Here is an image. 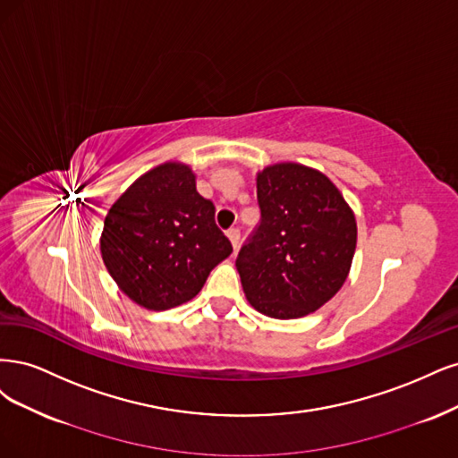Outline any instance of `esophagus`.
I'll return each instance as SVG.
<instances>
[{"instance_id":"34e87169","label":"esophagus","mask_w":458,"mask_h":458,"mask_svg":"<svg viewBox=\"0 0 458 458\" xmlns=\"http://www.w3.org/2000/svg\"><path fill=\"white\" fill-rule=\"evenodd\" d=\"M226 235H228V240L232 242V247L238 249V245H240V228L232 226V228L226 232Z\"/></svg>"}]
</instances>
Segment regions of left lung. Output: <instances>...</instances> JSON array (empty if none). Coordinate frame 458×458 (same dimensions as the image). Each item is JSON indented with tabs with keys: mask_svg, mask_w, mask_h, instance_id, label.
<instances>
[{
	"mask_svg": "<svg viewBox=\"0 0 458 458\" xmlns=\"http://www.w3.org/2000/svg\"><path fill=\"white\" fill-rule=\"evenodd\" d=\"M260 220L238 267L245 297L260 314L302 318L343 287L356 250V218L316 169L277 164L257 176Z\"/></svg>",
	"mask_w": 458,
	"mask_h": 458,
	"instance_id": "8db88e82",
	"label": "left lung"
}]
</instances>
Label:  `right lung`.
Returning a JSON list of instances; mask_svg holds the SVG:
<instances>
[{"instance_id": "right-lung-1", "label": "right lung", "mask_w": 458, "mask_h": 458, "mask_svg": "<svg viewBox=\"0 0 458 458\" xmlns=\"http://www.w3.org/2000/svg\"><path fill=\"white\" fill-rule=\"evenodd\" d=\"M102 260L129 299L169 310L194 299L232 243L215 223V205L181 164H164L132 182L105 220Z\"/></svg>"}]
</instances>
